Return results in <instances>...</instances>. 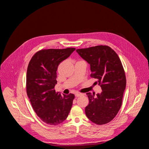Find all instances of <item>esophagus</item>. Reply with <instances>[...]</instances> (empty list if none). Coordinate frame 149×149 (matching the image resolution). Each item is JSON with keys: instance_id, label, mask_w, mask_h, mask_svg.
Listing matches in <instances>:
<instances>
[{"instance_id": "esophagus-1", "label": "esophagus", "mask_w": 149, "mask_h": 149, "mask_svg": "<svg viewBox=\"0 0 149 149\" xmlns=\"http://www.w3.org/2000/svg\"><path fill=\"white\" fill-rule=\"evenodd\" d=\"M81 95H82V94L79 93H75V96H76V97H79V96H81Z\"/></svg>"}]
</instances>
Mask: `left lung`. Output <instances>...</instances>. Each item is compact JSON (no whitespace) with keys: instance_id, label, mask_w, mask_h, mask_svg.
<instances>
[{"instance_id":"1","label":"left lung","mask_w":149,"mask_h":149,"mask_svg":"<svg viewBox=\"0 0 149 149\" xmlns=\"http://www.w3.org/2000/svg\"><path fill=\"white\" fill-rule=\"evenodd\" d=\"M76 52L91 66V77L97 80L102 93L96 97L88 93L89 103L85 108L88 118L97 125L109 123L123 104L126 78L119 57L106 45L77 49Z\"/></svg>"}]
</instances>
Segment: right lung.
<instances>
[{"label":"right lung","instance_id":"add662e5","mask_svg":"<svg viewBox=\"0 0 149 149\" xmlns=\"http://www.w3.org/2000/svg\"><path fill=\"white\" fill-rule=\"evenodd\" d=\"M74 50V48L42 49L34 54L29 63L26 93L35 113L47 124H61L71 109L74 94L61 96L55 86L58 65Z\"/></svg>","mask_w":149,"mask_h":149}]
</instances>
